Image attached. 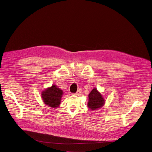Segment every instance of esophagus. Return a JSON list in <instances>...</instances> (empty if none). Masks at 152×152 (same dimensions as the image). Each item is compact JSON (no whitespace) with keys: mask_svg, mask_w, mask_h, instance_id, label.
Here are the masks:
<instances>
[{"mask_svg":"<svg viewBox=\"0 0 152 152\" xmlns=\"http://www.w3.org/2000/svg\"><path fill=\"white\" fill-rule=\"evenodd\" d=\"M81 92H82V89L81 88H80V89H78V90L77 91V92L76 93V95H80L81 94Z\"/></svg>","mask_w":152,"mask_h":152,"instance_id":"esophagus-1","label":"esophagus"}]
</instances>
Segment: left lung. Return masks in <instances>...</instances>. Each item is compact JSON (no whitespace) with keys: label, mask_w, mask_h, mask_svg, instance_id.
<instances>
[{"label":"left lung","mask_w":152,"mask_h":152,"mask_svg":"<svg viewBox=\"0 0 152 152\" xmlns=\"http://www.w3.org/2000/svg\"><path fill=\"white\" fill-rule=\"evenodd\" d=\"M89 100L88 107L91 110H96L100 108L104 104V99L96 88L93 89L88 95Z\"/></svg>","instance_id":"obj_1"}]
</instances>
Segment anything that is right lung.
Returning a JSON list of instances; mask_svg holds the SVG:
<instances>
[{
  "label": "right lung",
  "instance_id": "right-lung-1",
  "mask_svg": "<svg viewBox=\"0 0 152 152\" xmlns=\"http://www.w3.org/2000/svg\"><path fill=\"white\" fill-rule=\"evenodd\" d=\"M42 93V99L46 105L52 108L60 105L62 90L58 88L56 85H52Z\"/></svg>",
  "mask_w": 152,
  "mask_h": 152
}]
</instances>
